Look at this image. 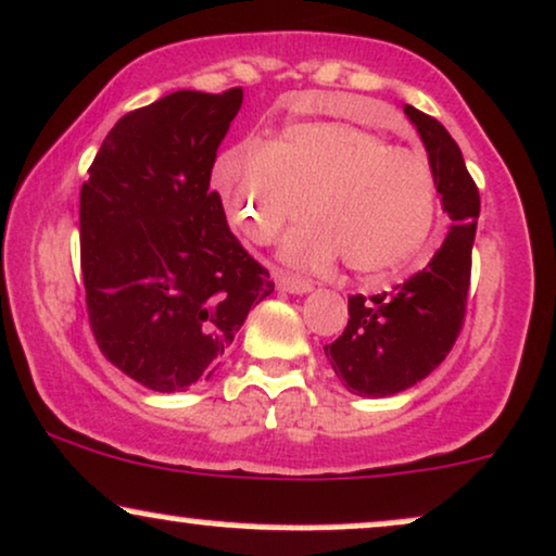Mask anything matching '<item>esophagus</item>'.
<instances>
[{
	"instance_id": "obj_1",
	"label": "esophagus",
	"mask_w": 556,
	"mask_h": 556,
	"mask_svg": "<svg viewBox=\"0 0 556 556\" xmlns=\"http://www.w3.org/2000/svg\"><path fill=\"white\" fill-rule=\"evenodd\" d=\"M277 285H279V290L290 292V295H305V292L313 290L311 282H305V279H298V277H290V274H279Z\"/></svg>"
}]
</instances>
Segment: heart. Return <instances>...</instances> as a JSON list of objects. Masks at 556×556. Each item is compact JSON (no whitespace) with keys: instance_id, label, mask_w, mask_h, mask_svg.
Returning a JSON list of instances; mask_svg holds the SVG:
<instances>
[{"instance_id":"obj_1","label":"heart","mask_w":556,"mask_h":556,"mask_svg":"<svg viewBox=\"0 0 556 556\" xmlns=\"http://www.w3.org/2000/svg\"><path fill=\"white\" fill-rule=\"evenodd\" d=\"M212 186L253 243L285 238V264L320 271L339 256L357 274L396 269L430 236L438 186L430 160L337 122L292 124L271 142L225 150Z\"/></svg>"}]
</instances>
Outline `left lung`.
<instances>
[{
	"mask_svg": "<svg viewBox=\"0 0 556 556\" xmlns=\"http://www.w3.org/2000/svg\"><path fill=\"white\" fill-rule=\"evenodd\" d=\"M404 113L422 139L451 227L430 264L404 285L372 298L352 295L344 333L324 346L346 391L367 399L406 391L443 363L464 324L471 279L477 184L456 139L438 118L414 105H404Z\"/></svg>",
	"mask_w": 556,
	"mask_h": 556,
	"instance_id": "1",
	"label": "left lung"
}]
</instances>
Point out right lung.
<instances>
[{
	"mask_svg": "<svg viewBox=\"0 0 556 556\" xmlns=\"http://www.w3.org/2000/svg\"><path fill=\"white\" fill-rule=\"evenodd\" d=\"M243 103L178 90L126 113L79 193L87 313L100 352L157 393L210 380L269 271L227 227L210 189L217 150Z\"/></svg>",
	"mask_w": 556,
	"mask_h": 556,
	"instance_id": "1",
	"label": "right lung"
}]
</instances>
